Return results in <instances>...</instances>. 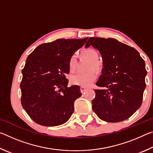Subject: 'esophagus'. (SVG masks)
Instances as JSON below:
<instances>
[{
  "instance_id": "esophagus-1",
  "label": "esophagus",
  "mask_w": 153,
  "mask_h": 153,
  "mask_svg": "<svg viewBox=\"0 0 153 153\" xmlns=\"http://www.w3.org/2000/svg\"><path fill=\"white\" fill-rule=\"evenodd\" d=\"M80 90H81V92L83 93L84 92L85 90H86V88H85V87H83V86H81V88H80Z\"/></svg>"
}]
</instances>
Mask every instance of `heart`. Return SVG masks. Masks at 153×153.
Returning <instances> with one entry per match:
<instances>
[{"label":"heart","instance_id":"heart-1","mask_svg":"<svg viewBox=\"0 0 153 153\" xmlns=\"http://www.w3.org/2000/svg\"><path fill=\"white\" fill-rule=\"evenodd\" d=\"M84 58L86 59L88 63H90V65L92 68L97 69L99 67L98 62L97 61L98 59V54L95 51L92 49H87L83 52ZM76 56L73 55L69 61V65L71 67H74L76 65ZM96 78L95 74L92 71H79L76 75L72 76L71 82L74 84L80 85L82 86H88L92 84Z\"/></svg>","mask_w":153,"mask_h":153}]
</instances>
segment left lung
Listing matches in <instances>:
<instances>
[{
  "label": "left lung",
  "mask_w": 153,
  "mask_h": 153,
  "mask_svg": "<svg viewBox=\"0 0 153 153\" xmlns=\"http://www.w3.org/2000/svg\"><path fill=\"white\" fill-rule=\"evenodd\" d=\"M90 46L100 52L103 65L92 109L107 122L126 120L142 105L147 74L144 59L135 48L114 38H90L85 47Z\"/></svg>",
  "instance_id": "8db88e82"
}]
</instances>
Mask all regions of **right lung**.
<instances>
[{
    "label": "right lung",
    "instance_id": "obj_1",
    "mask_svg": "<svg viewBox=\"0 0 153 153\" xmlns=\"http://www.w3.org/2000/svg\"><path fill=\"white\" fill-rule=\"evenodd\" d=\"M84 39H58L36 47L27 56L20 84L21 101L36 123L57 126L67 121L74 111V102L82 96L77 85L67 87L69 61L82 47Z\"/></svg>",
    "mask_w": 153,
    "mask_h": 153
}]
</instances>
